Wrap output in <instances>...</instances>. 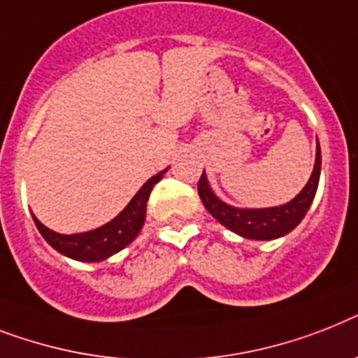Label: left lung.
<instances>
[{"label":"left lung","instance_id":"obj_1","mask_svg":"<svg viewBox=\"0 0 358 358\" xmlns=\"http://www.w3.org/2000/svg\"><path fill=\"white\" fill-rule=\"evenodd\" d=\"M320 171H322V151L320 144L316 145V161H314V170L310 173V179L303 187V190L297 194L294 199H290L285 205L268 208H240L233 207L229 203L222 201L214 190L208 185V179L205 171L201 173V179L197 182V192L201 197L203 205L220 224L227 227L229 231L244 236L250 240H275L299 225L308 207L313 205V199L316 196L320 182Z\"/></svg>","mask_w":358,"mask_h":358}]
</instances>
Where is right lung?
<instances>
[{
  "label": "right lung",
  "instance_id": "add662e5",
  "mask_svg": "<svg viewBox=\"0 0 358 358\" xmlns=\"http://www.w3.org/2000/svg\"><path fill=\"white\" fill-rule=\"evenodd\" d=\"M168 168L159 171L157 176L144 182V187L140 188L134 197L127 203V207L110 220L108 224L101 225L98 229L87 231V233H76V234H61L51 231L40 222L33 214L34 225L44 236L48 244L62 253L64 257H70L73 260H81V262H101L118 253L124 248L133 242L138 236L140 229L145 222V205L150 199V194L157 182L161 181Z\"/></svg>",
  "mask_w": 358,
  "mask_h": 358
}]
</instances>
